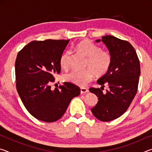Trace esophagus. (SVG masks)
<instances>
[{"label":"esophagus","instance_id":"1","mask_svg":"<svg viewBox=\"0 0 152 152\" xmlns=\"http://www.w3.org/2000/svg\"><path fill=\"white\" fill-rule=\"evenodd\" d=\"M89 92L88 89H87L86 88H80V93L81 94H84V93H88Z\"/></svg>","mask_w":152,"mask_h":152}]
</instances>
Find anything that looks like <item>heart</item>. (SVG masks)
<instances>
[{
  "label": "heart",
  "mask_w": 152,
  "mask_h": 152,
  "mask_svg": "<svg viewBox=\"0 0 152 152\" xmlns=\"http://www.w3.org/2000/svg\"><path fill=\"white\" fill-rule=\"evenodd\" d=\"M76 50L87 58L86 67L90 69L84 71L74 70L66 74L64 80L79 86H85L93 79L94 74L101 76L106 74L111 64V56L107 51L88 39H84L78 43ZM70 52L67 51L61 55L60 64L61 68L67 69L69 66Z\"/></svg>",
  "instance_id": "heart-1"
}]
</instances>
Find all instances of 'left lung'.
<instances>
[{
	"instance_id": "left-lung-1",
	"label": "left lung",
	"mask_w": 152,
	"mask_h": 152,
	"mask_svg": "<svg viewBox=\"0 0 152 152\" xmlns=\"http://www.w3.org/2000/svg\"><path fill=\"white\" fill-rule=\"evenodd\" d=\"M102 42L111 56V64L107 72L98 80L101 88H91L98 101L91 109L94 116L101 121H110L119 117L132 103L137 91L141 70L135 49L127 41L106 35L96 42ZM105 84L110 90L103 93Z\"/></svg>"
}]
</instances>
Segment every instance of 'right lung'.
Returning <instances> with one entry per match:
<instances>
[{"label":"right lung","mask_w":152,"mask_h":152,"mask_svg":"<svg viewBox=\"0 0 152 152\" xmlns=\"http://www.w3.org/2000/svg\"><path fill=\"white\" fill-rule=\"evenodd\" d=\"M70 40L33 41L18 53L15 61L16 86L25 108L32 116L54 122L63 116L79 87L64 82L51 89L53 76L60 74V60Z\"/></svg>","instance_id":"1"}]
</instances>
